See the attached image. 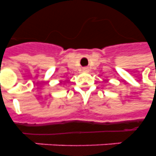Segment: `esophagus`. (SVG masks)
<instances>
[{
  "label": "esophagus",
  "mask_w": 156,
  "mask_h": 156,
  "mask_svg": "<svg viewBox=\"0 0 156 156\" xmlns=\"http://www.w3.org/2000/svg\"><path fill=\"white\" fill-rule=\"evenodd\" d=\"M83 70L84 71V72H87V71H88V69H87V68H83Z\"/></svg>",
  "instance_id": "esophagus-1"
}]
</instances>
